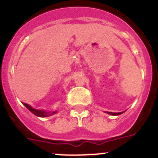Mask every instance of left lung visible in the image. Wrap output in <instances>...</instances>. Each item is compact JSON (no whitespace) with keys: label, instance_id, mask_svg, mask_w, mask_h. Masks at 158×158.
I'll return each instance as SVG.
<instances>
[{"label":"left lung","instance_id":"obj_1","mask_svg":"<svg viewBox=\"0 0 158 158\" xmlns=\"http://www.w3.org/2000/svg\"><path fill=\"white\" fill-rule=\"evenodd\" d=\"M107 114H110V115H121L122 113L123 112H118V113H114V112H108V111H107Z\"/></svg>","mask_w":158,"mask_h":158}]
</instances>
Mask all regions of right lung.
Segmentation results:
<instances>
[{"instance_id":"obj_1","label":"right lung","mask_w":158,"mask_h":158,"mask_svg":"<svg viewBox=\"0 0 158 158\" xmlns=\"http://www.w3.org/2000/svg\"><path fill=\"white\" fill-rule=\"evenodd\" d=\"M23 105L25 106V107H27V109L29 110V111H31V112H32L34 115H35L36 116H39V117H47L49 116V115H54V114H55L56 113V111H53V112H48V111H43V110H37V109H35V108H33L32 107H31L30 105H28V104H25V103H23Z\"/></svg>"}]
</instances>
